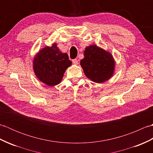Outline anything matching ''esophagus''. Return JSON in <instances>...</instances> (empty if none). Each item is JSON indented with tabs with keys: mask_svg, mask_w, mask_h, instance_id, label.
Returning <instances> with one entry per match:
<instances>
[{
	"mask_svg": "<svg viewBox=\"0 0 153 153\" xmlns=\"http://www.w3.org/2000/svg\"><path fill=\"white\" fill-rule=\"evenodd\" d=\"M72 62H73V64H78V63H79V60H77V59H74L73 60H72Z\"/></svg>",
	"mask_w": 153,
	"mask_h": 153,
	"instance_id": "1",
	"label": "esophagus"
}]
</instances>
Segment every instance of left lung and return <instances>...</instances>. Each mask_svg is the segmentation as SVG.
Masks as SVG:
<instances>
[{"label": "left lung", "instance_id": "1", "mask_svg": "<svg viewBox=\"0 0 153 153\" xmlns=\"http://www.w3.org/2000/svg\"><path fill=\"white\" fill-rule=\"evenodd\" d=\"M83 55L80 64L89 79L95 83H103L112 76L115 62L108 52L93 45L85 48Z\"/></svg>", "mask_w": 153, "mask_h": 153}]
</instances>
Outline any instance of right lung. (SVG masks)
<instances>
[{
    "label": "right lung",
    "mask_w": 153,
    "mask_h": 153,
    "mask_svg": "<svg viewBox=\"0 0 153 153\" xmlns=\"http://www.w3.org/2000/svg\"><path fill=\"white\" fill-rule=\"evenodd\" d=\"M33 70L37 78L48 86L59 84L67 68L71 66L67 53H62L56 43L45 47L38 52L33 59Z\"/></svg>",
    "instance_id": "add662e5"
}]
</instances>
